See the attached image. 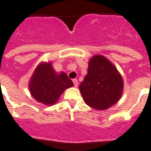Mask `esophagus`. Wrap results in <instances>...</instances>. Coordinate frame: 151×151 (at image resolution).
<instances>
[{"label": "esophagus", "mask_w": 151, "mask_h": 151, "mask_svg": "<svg viewBox=\"0 0 151 151\" xmlns=\"http://www.w3.org/2000/svg\"><path fill=\"white\" fill-rule=\"evenodd\" d=\"M73 85H74V86H75L76 88L78 86V81L77 79H73Z\"/></svg>", "instance_id": "1"}]
</instances>
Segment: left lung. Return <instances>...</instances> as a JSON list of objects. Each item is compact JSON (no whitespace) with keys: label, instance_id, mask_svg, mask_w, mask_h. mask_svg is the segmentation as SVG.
Listing matches in <instances>:
<instances>
[{"label":"left lung","instance_id":"1","mask_svg":"<svg viewBox=\"0 0 151 151\" xmlns=\"http://www.w3.org/2000/svg\"><path fill=\"white\" fill-rule=\"evenodd\" d=\"M79 89L87 105L106 110L121 98L124 80L112 63L103 55H96L88 61L87 74Z\"/></svg>","mask_w":151,"mask_h":151}]
</instances>
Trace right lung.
I'll list each match as a JSON object with an SVG mask.
<instances>
[{
  "label": "right lung",
  "instance_id": "right-lung-1",
  "mask_svg": "<svg viewBox=\"0 0 151 151\" xmlns=\"http://www.w3.org/2000/svg\"><path fill=\"white\" fill-rule=\"evenodd\" d=\"M73 86L64 72L57 73L50 62H42L33 72L28 88L35 100L50 106L58 101L65 89Z\"/></svg>",
  "mask_w": 151,
  "mask_h": 151
}]
</instances>
